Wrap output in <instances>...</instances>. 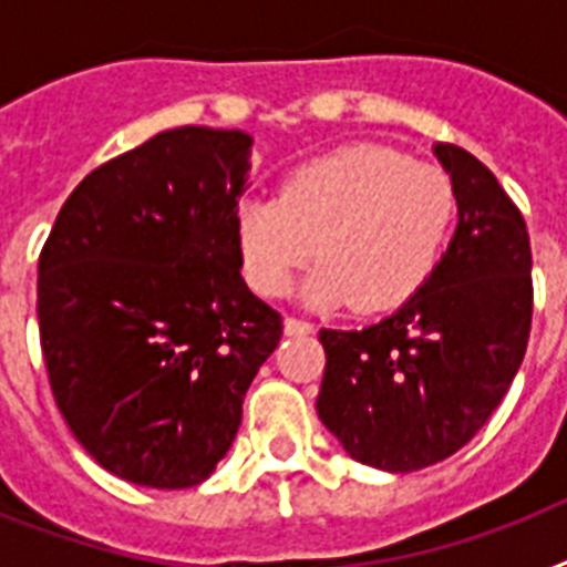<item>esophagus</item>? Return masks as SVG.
<instances>
[{"label": "esophagus", "mask_w": 567, "mask_h": 567, "mask_svg": "<svg viewBox=\"0 0 567 567\" xmlns=\"http://www.w3.org/2000/svg\"><path fill=\"white\" fill-rule=\"evenodd\" d=\"M285 332L288 336H309V332H315V327H311L309 320H302V318H285Z\"/></svg>", "instance_id": "esophagus-1"}]
</instances>
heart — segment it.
Instances as JSON below:
<instances>
[{
  "instance_id": "obj_1",
  "label": "heart",
  "mask_w": 567,
  "mask_h": 567,
  "mask_svg": "<svg viewBox=\"0 0 567 567\" xmlns=\"http://www.w3.org/2000/svg\"><path fill=\"white\" fill-rule=\"evenodd\" d=\"M453 214L444 171L385 146H344L288 173L279 196L238 205L240 270L252 291L282 297L318 258L311 302L394 309L432 274Z\"/></svg>"
}]
</instances>
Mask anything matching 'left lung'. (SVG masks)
Here are the masks:
<instances>
[{"mask_svg": "<svg viewBox=\"0 0 567 567\" xmlns=\"http://www.w3.org/2000/svg\"><path fill=\"white\" fill-rule=\"evenodd\" d=\"M458 203L456 235L391 318L320 329L318 414L364 465L409 474L462 450L509 391L533 327L524 214L480 158L439 144Z\"/></svg>", "mask_w": 567, "mask_h": 567, "instance_id": "obj_1", "label": "left lung"}]
</instances>
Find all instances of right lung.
I'll list each match as a JSON object with an SVG mask.
<instances>
[{"instance_id":"1","label":"right lung","mask_w":567,"mask_h":567,"mask_svg":"<svg viewBox=\"0 0 567 567\" xmlns=\"http://www.w3.org/2000/svg\"><path fill=\"white\" fill-rule=\"evenodd\" d=\"M249 135L179 126L100 164L38 261V327L66 426L120 480L190 488L240 426L282 315L240 276Z\"/></svg>"}]
</instances>
